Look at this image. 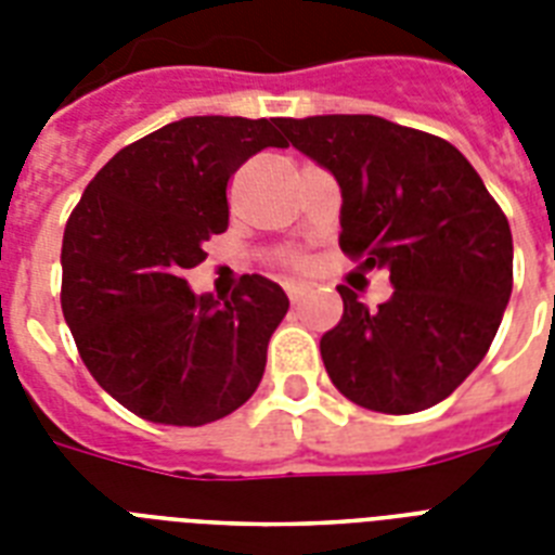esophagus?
Here are the masks:
<instances>
[{
	"label": "esophagus",
	"instance_id": "esophagus-1",
	"mask_svg": "<svg viewBox=\"0 0 555 555\" xmlns=\"http://www.w3.org/2000/svg\"><path fill=\"white\" fill-rule=\"evenodd\" d=\"M285 291H287V299H291V302H299V299H305V296H308L311 285H305V282H287Z\"/></svg>",
	"mask_w": 555,
	"mask_h": 555
}]
</instances>
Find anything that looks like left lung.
<instances>
[{"instance_id":"1","label":"left lung","mask_w":555,"mask_h":555,"mask_svg":"<svg viewBox=\"0 0 555 555\" xmlns=\"http://www.w3.org/2000/svg\"><path fill=\"white\" fill-rule=\"evenodd\" d=\"M287 143L337 178L339 247L386 268L395 294L369 311L339 285L322 334L351 403L412 414L447 400L490 351L513 294V233L473 164L443 138L374 115L279 117Z\"/></svg>"}]
</instances>
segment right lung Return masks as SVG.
<instances>
[{
	"instance_id": "1",
	"label": "right lung",
	"mask_w": 555,
	"mask_h": 555,
	"mask_svg": "<svg viewBox=\"0 0 555 555\" xmlns=\"http://www.w3.org/2000/svg\"><path fill=\"white\" fill-rule=\"evenodd\" d=\"M287 141L279 117H184L120 150L86 186L63 235V317L91 377L143 421L204 426L259 388L285 291L242 276L230 299L184 273L230 221L227 181Z\"/></svg>"
}]
</instances>
